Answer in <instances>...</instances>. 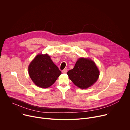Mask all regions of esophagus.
I'll return each mask as SVG.
<instances>
[{
	"label": "esophagus",
	"instance_id": "esophagus-1",
	"mask_svg": "<svg viewBox=\"0 0 130 130\" xmlns=\"http://www.w3.org/2000/svg\"><path fill=\"white\" fill-rule=\"evenodd\" d=\"M67 69H66V68H65V69H63V70H62V73H66L67 72Z\"/></svg>",
	"mask_w": 130,
	"mask_h": 130
}]
</instances>
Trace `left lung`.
Returning a JSON list of instances; mask_svg holds the SVG:
<instances>
[{
    "label": "left lung",
    "instance_id": "obj_1",
    "mask_svg": "<svg viewBox=\"0 0 130 130\" xmlns=\"http://www.w3.org/2000/svg\"><path fill=\"white\" fill-rule=\"evenodd\" d=\"M67 75L74 84L81 89H85L97 81L99 71L90 59L80 58L74 68L67 72Z\"/></svg>",
    "mask_w": 130,
    "mask_h": 130
}]
</instances>
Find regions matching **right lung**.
<instances>
[{
  "instance_id": "add662e5",
  "label": "right lung",
  "mask_w": 130,
  "mask_h": 130,
  "mask_svg": "<svg viewBox=\"0 0 130 130\" xmlns=\"http://www.w3.org/2000/svg\"><path fill=\"white\" fill-rule=\"evenodd\" d=\"M28 71L33 82L42 88L51 86L61 74L47 54L37 55L29 65Z\"/></svg>"
}]
</instances>
